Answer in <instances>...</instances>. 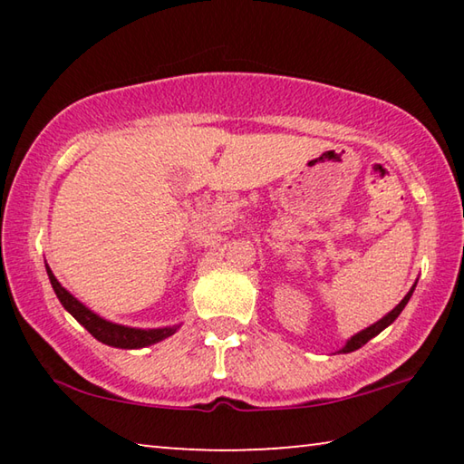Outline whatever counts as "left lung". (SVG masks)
<instances>
[{
    "mask_svg": "<svg viewBox=\"0 0 464 464\" xmlns=\"http://www.w3.org/2000/svg\"><path fill=\"white\" fill-rule=\"evenodd\" d=\"M415 285H418V282H415ZM415 285L411 286V290H410V293H407V295L403 296V301H401V303H399L395 309H392V311H389V313H387V315H384L382 319H379V321H376V324H372V325H368L366 329H362V332H358V334H354V335H352V337H350V340H348V342H345V345H343V348L340 350V354H348V352H354V350H358V348H362V345H364L366 342H371L374 335H379V334L382 332V329H387V327H389V325L392 324V321H395V319H397L399 315H401V311L405 309V304H407V303H410V298H411V295H413V290H415Z\"/></svg>",
    "mask_w": 464,
    "mask_h": 464,
    "instance_id": "obj_1",
    "label": "left lung"
}]
</instances>
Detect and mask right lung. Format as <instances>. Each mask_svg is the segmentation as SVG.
Wrapping results in <instances>:
<instances>
[{"label":"right lung","mask_w":464,"mask_h":464,"mask_svg":"<svg viewBox=\"0 0 464 464\" xmlns=\"http://www.w3.org/2000/svg\"><path fill=\"white\" fill-rule=\"evenodd\" d=\"M44 266H46V274H49V280L53 285L54 295H57L63 307H65L67 313H72V315L80 321V324L102 343L112 345V348H122V350H139V348H147V345H153L157 342L166 340V337L174 335L179 329V325L140 329V327H129V325L114 324V321L100 317L98 313H93L90 307H85L82 301H77V298L69 293L67 288L61 286V282L54 278V274L49 268V264H44Z\"/></svg>","instance_id":"add662e5"}]
</instances>
